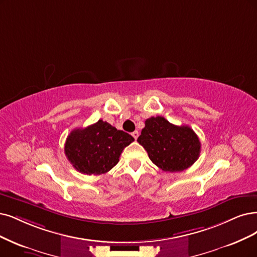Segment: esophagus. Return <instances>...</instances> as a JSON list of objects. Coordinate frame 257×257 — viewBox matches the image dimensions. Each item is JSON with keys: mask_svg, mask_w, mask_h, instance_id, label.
I'll return each instance as SVG.
<instances>
[{"mask_svg": "<svg viewBox=\"0 0 257 257\" xmlns=\"http://www.w3.org/2000/svg\"><path fill=\"white\" fill-rule=\"evenodd\" d=\"M139 136H140V134H139V131H135V132H132V137L135 138V140H137L138 138H139Z\"/></svg>", "mask_w": 257, "mask_h": 257, "instance_id": "obj_1", "label": "esophagus"}]
</instances>
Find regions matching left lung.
<instances>
[{"mask_svg": "<svg viewBox=\"0 0 257 257\" xmlns=\"http://www.w3.org/2000/svg\"><path fill=\"white\" fill-rule=\"evenodd\" d=\"M138 142L154 164L169 173L191 167L201 149L200 141L191 127L176 126L162 116L145 120Z\"/></svg>", "mask_w": 257, "mask_h": 257, "instance_id": "1", "label": "left lung"}]
</instances>
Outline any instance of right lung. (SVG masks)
I'll return each instance as SVG.
<instances>
[{
  "label": "right lung",
  "instance_id": "add662e5",
  "mask_svg": "<svg viewBox=\"0 0 257 257\" xmlns=\"http://www.w3.org/2000/svg\"><path fill=\"white\" fill-rule=\"evenodd\" d=\"M135 139L99 119L85 128L74 129L65 141L64 153L76 170L101 175L115 166L123 148Z\"/></svg>",
  "mask_w": 257,
  "mask_h": 257
}]
</instances>
